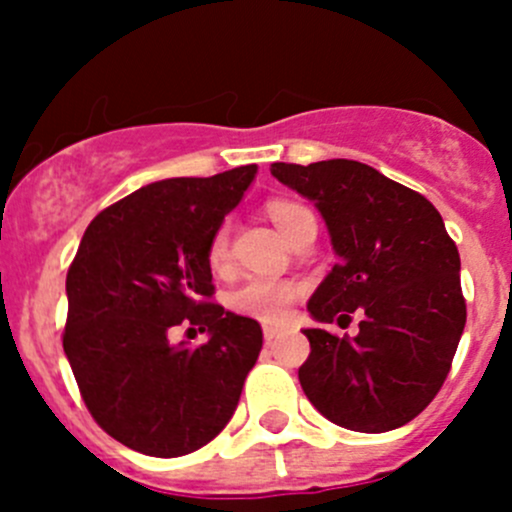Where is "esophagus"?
Listing matches in <instances>:
<instances>
[{"mask_svg": "<svg viewBox=\"0 0 512 512\" xmlns=\"http://www.w3.org/2000/svg\"><path fill=\"white\" fill-rule=\"evenodd\" d=\"M277 337H280V332H277L275 327H265V342H267V344H272V342H275Z\"/></svg>", "mask_w": 512, "mask_h": 512, "instance_id": "obj_1", "label": "esophagus"}]
</instances>
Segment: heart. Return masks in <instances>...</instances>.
<instances>
[{
	"label": "heart",
	"mask_w": 512,
	"mask_h": 512,
	"mask_svg": "<svg viewBox=\"0 0 512 512\" xmlns=\"http://www.w3.org/2000/svg\"><path fill=\"white\" fill-rule=\"evenodd\" d=\"M272 223L289 237L299 220L309 213L304 205L294 200H272L267 203ZM230 262V223H220L208 242V265L215 272H223ZM304 294V287L292 280H275V277H250L227 294V304L240 317L257 319L265 324H282L292 312L294 302Z\"/></svg>",
	"instance_id": "1"
}]
</instances>
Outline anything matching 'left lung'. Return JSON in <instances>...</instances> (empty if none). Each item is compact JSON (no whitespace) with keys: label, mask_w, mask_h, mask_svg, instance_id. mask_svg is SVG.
I'll list each match as a JSON object with an SVG mask.
<instances>
[{"label":"left lung","mask_w":512,"mask_h":512,"mask_svg":"<svg viewBox=\"0 0 512 512\" xmlns=\"http://www.w3.org/2000/svg\"><path fill=\"white\" fill-rule=\"evenodd\" d=\"M280 183L314 200L339 262L307 309L359 334L304 329L299 384L337 426L384 433L416 418L441 391L466 327L461 257L441 213L416 190L359 160L272 163Z\"/></svg>","instance_id":"1"}]
</instances>
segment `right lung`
Masks as SVG:
<instances>
[{
    "mask_svg": "<svg viewBox=\"0 0 512 512\" xmlns=\"http://www.w3.org/2000/svg\"><path fill=\"white\" fill-rule=\"evenodd\" d=\"M255 173L158 180L101 210L81 237L66 275L64 352L89 414L133 451L185 456L235 414L262 327L213 302L208 242ZM175 326L211 339L170 345Z\"/></svg>",
    "mask_w": 512,
    "mask_h": 512,
    "instance_id": "obj_1",
    "label": "right lung"
}]
</instances>
